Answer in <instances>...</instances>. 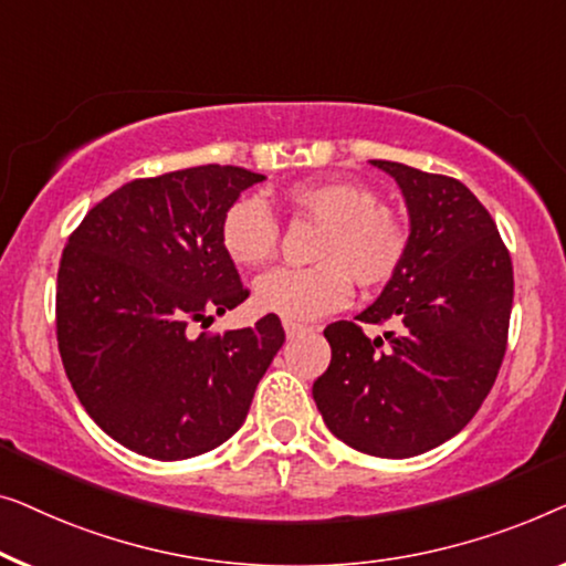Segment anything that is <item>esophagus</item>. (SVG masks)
<instances>
[{
	"label": "esophagus",
	"instance_id": "1",
	"mask_svg": "<svg viewBox=\"0 0 566 566\" xmlns=\"http://www.w3.org/2000/svg\"><path fill=\"white\" fill-rule=\"evenodd\" d=\"M305 331H307V325L294 323V321H284V333H286V338L300 336V333H305Z\"/></svg>",
	"mask_w": 566,
	"mask_h": 566
}]
</instances>
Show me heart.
I'll return each mask as SVG.
<instances>
[{
    "instance_id": "obj_1",
    "label": "heart",
    "mask_w": 566,
    "mask_h": 566,
    "mask_svg": "<svg viewBox=\"0 0 566 566\" xmlns=\"http://www.w3.org/2000/svg\"><path fill=\"white\" fill-rule=\"evenodd\" d=\"M294 214L321 222L307 269H272L253 284L264 313L284 321H315L346 307L352 280L377 290L402 272L412 245L410 222L392 207L379 205L369 187L348 179H307L284 189ZM282 226L261 197H238L222 212L220 245L233 264L264 266L280 249Z\"/></svg>"
}]
</instances>
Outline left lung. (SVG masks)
<instances>
[{
    "instance_id": "obj_1",
    "label": "left lung",
    "mask_w": 566,
    "mask_h": 566,
    "mask_svg": "<svg viewBox=\"0 0 566 566\" xmlns=\"http://www.w3.org/2000/svg\"><path fill=\"white\" fill-rule=\"evenodd\" d=\"M371 164L400 185L412 245L374 305L323 331L331 366L313 397L336 439L369 457L408 459L457 436L495 385L513 261L488 207L459 179ZM361 322H395L398 331L369 339Z\"/></svg>"
}]
</instances>
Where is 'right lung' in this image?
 <instances>
[{"label": "right lung", "mask_w": 566, "mask_h": 566, "mask_svg": "<svg viewBox=\"0 0 566 566\" xmlns=\"http://www.w3.org/2000/svg\"><path fill=\"white\" fill-rule=\"evenodd\" d=\"M256 181L220 164L133 179L69 235L55 284L61 361L84 410L125 449L179 461L228 441L284 344L276 315L205 331L249 297L220 220Z\"/></svg>", "instance_id": "1"}]
</instances>
